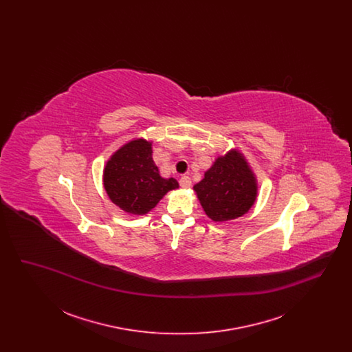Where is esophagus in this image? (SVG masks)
<instances>
[{
  "label": "esophagus",
  "mask_w": 352,
  "mask_h": 352,
  "mask_svg": "<svg viewBox=\"0 0 352 352\" xmlns=\"http://www.w3.org/2000/svg\"><path fill=\"white\" fill-rule=\"evenodd\" d=\"M179 184H181L184 188H188V187L191 186V179H190V177L184 175V177L179 179Z\"/></svg>",
  "instance_id": "obj_1"
}]
</instances>
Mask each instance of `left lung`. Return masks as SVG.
I'll list each match as a JSON object with an SVG mask.
<instances>
[{"instance_id": "1", "label": "left lung", "mask_w": 352, "mask_h": 352, "mask_svg": "<svg viewBox=\"0 0 352 352\" xmlns=\"http://www.w3.org/2000/svg\"><path fill=\"white\" fill-rule=\"evenodd\" d=\"M194 190L206 214L215 221L243 217L257 194L251 168L236 151L219 157Z\"/></svg>"}]
</instances>
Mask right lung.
<instances>
[{
  "instance_id": "add662e5",
  "label": "right lung",
  "mask_w": 352,
  "mask_h": 352,
  "mask_svg": "<svg viewBox=\"0 0 352 352\" xmlns=\"http://www.w3.org/2000/svg\"><path fill=\"white\" fill-rule=\"evenodd\" d=\"M104 187L120 208L129 214L142 215L151 211L160 199L174 188V178L165 179L151 158V144L134 140L118 149L104 170Z\"/></svg>"
}]
</instances>
